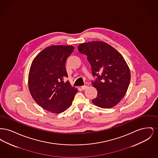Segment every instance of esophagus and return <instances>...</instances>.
<instances>
[{"instance_id": "obj_1", "label": "esophagus", "mask_w": 158, "mask_h": 158, "mask_svg": "<svg viewBox=\"0 0 158 158\" xmlns=\"http://www.w3.org/2000/svg\"><path fill=\"white\" fill-rule=\"evenodd\" d=\"M87 88H88V86H87V85H83V86H81V88L83 90L86 89Z\"/></svg>"}]
</instances>
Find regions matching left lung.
<instances>
[{
  "label": "left lung",
  "instance_id": "obj_1",
  "mask_svg": "<svg viewBox=\"0 0 158 158\" xmlns=\"http://www.w3.org/2000/svg\"><path fill=\"white\" fill-rule=\"evenodd\" d=\"M87 56L95 80L91 83L98 91L92 102L102 108L117 105L125 95L130 82V72L122 55L102 41H91L78 46Z\"/></svg>",
  "mask_w": 158,
  "mask_h": 158
}]
</instances>
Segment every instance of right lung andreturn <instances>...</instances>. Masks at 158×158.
<instances>
[{
  "label": "right lung",
  "mask_w": 158,
  "mask_h": 158,
  "mask_svg": "<svg viewBox=\"0 0 158 158\" xmlns=\"http://www.w3.org/2000/svg\"><path fill=\"white\" fill-rule=\"evenodd\" d=\"M72 45H52L46 47L33 60L31 66L28 86L35 101L52 113H61L71 105L77 90L68 77L66 62L73 52Z\"/></svg>",
  "instance_id": "obj_1"
}]
</instances>
